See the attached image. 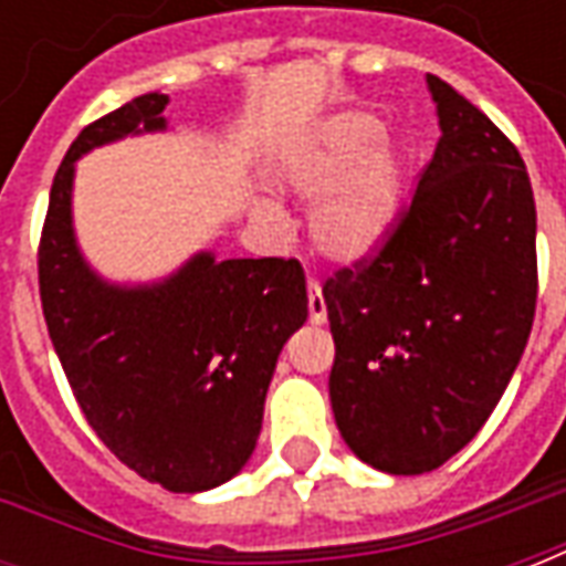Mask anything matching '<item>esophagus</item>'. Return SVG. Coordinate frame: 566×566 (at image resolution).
Here are the masks:
<instances>
[{
    "label": "esophagus",
    "mask_w": 566,
    "mask_h": 566,
    "mask_svg": "<svg viewBox=\"0 0 566 566\" xmlns=\"http://www.w3.org/2000/svg\"><path fill=\"white\" fill-rule=\"evenodd\" d=\"M306 291H308V321H312V324H324V321H327V303H324V294H321L318 279H308Z\"/></svg>",
    "instance_id": "esophagus-1"
}]
</instances>
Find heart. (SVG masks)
Returning a JSON list of instances; mask_svg holds the SVG:
<instances>
[{
  "mask_svg": "<svg viewBox=\"0 0 566 566\" xmlns=\"http://www.w3.org/2000/svg\"><path fill=\"white\" fill-rule=\"evenodd\" d=\"M379 139L376 117L348 112L327 120L284 166L291 193L303 199L321 193L308 230L327 258H367L397 221L403 172Z\"/></svg>",
  "mask_w": 566,
  "mask_h": 566,
  "instance_id": "heart-1",
  "label": "heart"
}]
</instances>
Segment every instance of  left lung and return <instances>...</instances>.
I'll use <instances>...</instances> for the list:
<instances>
[{"label":"left lung","instance_id":"left-lung-1","mask_svg":"<svg viewBox=\"0 0 566 566\" xmlns=\"http://www.w3.org/2000/svg\"><path fill=\"white\" fill-rule=\"evenodd\" d=\"M442 136L373 254L324 282L331 403L357 458L430 473L506 391L536 312V206L518 148L427 75Z\"/></svg>","mask_w":566,"mask_h":566}]
</instances>
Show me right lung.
I'll return each instance as SVG.
<instances>
[{"instance_id": "1", "label": "right lung", "mask_w": 566, "mask_h": 566, "mask_svg": "<svg viewBox=\"0 0 566 566\" xmlns=\"http://www.w3.org/2000/svg\"><path fill=\"white\" fill-rule=\"evenodd\" d=\"M169 96L142 93L81 129L51 185L39 294L54 352L87 424L142 479L175 494L233 479L254 451L287 336L308 315L300 260L197 254L154 287H115L72 233L75 160L166 127Z\"/></svg>"}]
</instances>
